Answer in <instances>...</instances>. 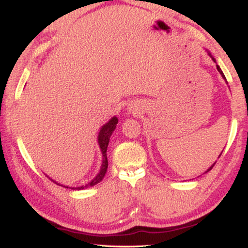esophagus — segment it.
Returning <instances> with one entry per match:
<instances>
[{"label": "esophagus", "instance_id": "esophagus-1", "mask_svg": "<svg viewBox=\"0 0 248 248\" xmlns=\"http://www.w3.org/2000/svg\"><path fill=\"white\" fill-rule=\"evenodd\" d=\"M133 110H136V108H133ZM133 110H132V111H133Z\"/></svg>", "mask_w": 248, "mask_h": 248}]
</instances>
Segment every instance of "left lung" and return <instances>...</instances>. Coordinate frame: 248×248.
<instances>
[{
  "label": "left lung",
  "instance_id": "8db88e82",
  "mask_svg": "<svg viewBox=\"0 0 248 248\" xmlns=\"http://www.w3.org/2000/svg\"><path fill=\"white\" fill-rule=\"evenodd\" d=\"M206 51H207V53H208V55H209V56H210V58H211V60H212V61H214V62H215V63H217V62H216V59L214 58V56H212V55H211V53H210V52H209V51H208V50H206ZM217 69H218V72H219V73L221 74V76H222V78H223V79H224L225 81H227V79H225V76H224V74H223V72H222V71H221V68H220V66H219V65H217ZM227 84H228V81H227ZM222 151H223V150H222ZM221 154H222V153H221ZM221 154L219 155V157H218V158H220V155H221ZM216 162H217V161H216ZM216 162H214V164H211V167H209V169H207V171H206L205 173H207V172H209V171L211 170V169H212V168H214V166H215V164H216Z\"/></svg>",
  "mask_w": 248,
  "mask_h": 248
}]
</instances>
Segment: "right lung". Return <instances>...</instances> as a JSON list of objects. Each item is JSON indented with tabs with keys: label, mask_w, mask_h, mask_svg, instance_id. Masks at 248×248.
<instances>
[{
	"label": "right lung",
	"mask_w": 248,
	"mask_h": 248,
	"mask_svg": "<svg viewBox=\"0 0 248 248\" xmlns=\"http://www.w3.org/2000/svg\"><path fill=\"white\" fill-rule=\"evenodd\" d=\"M119 120H117L116 116H113L111 117L110 120H108V123H106L103 125V126L100 128L99 134H98V145H99V148L100 151H101V155H102V161H101V167H100V171L98 172V174L95 175L93 180L89 181L88 183L85 184V185H81V186H76V187H68V186H63L61 185L58 182H55L54 180H52L53 182H55L58 185L63 186L65 188H72V189H77V190H80V189H85V188H88L91 187V186H93L95 184L100 183L103 180L104 175H106L107 170H108V158H107V149H108V141H110V137L114 132V129L116 128V124Z\"/></svg>",
	"instance_id": "right-lung-1"
}]
</instances>
